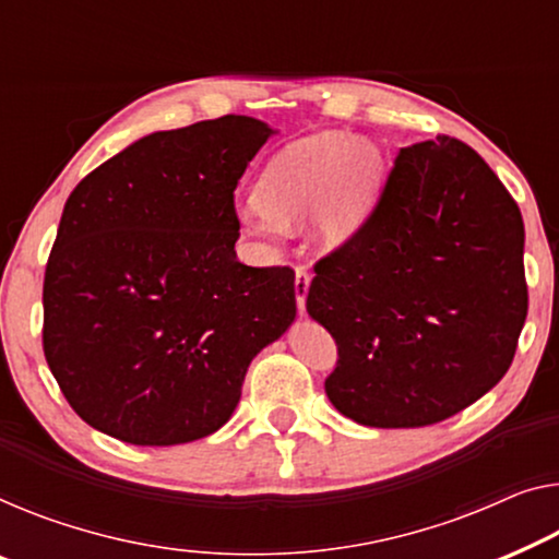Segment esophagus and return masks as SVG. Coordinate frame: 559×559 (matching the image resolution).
<instances>
[{
	"mask_svg": "<svg viewBox=\"0 0 559 559\" xmlns=\"http://www.w3.org/2000/svg\"><path fill=\"white\" fill-rule=\"evenodd\" d=\"M308 286H311V273H308L306 265H296V281H294V288H296V304H298V311H306V296H308Z\"/></svg>",
	"mask_w": 559,
	"mask_h": 559,
	"instance_id": "esophagus-1",
	"label": "esophagus"
}]
</instances>
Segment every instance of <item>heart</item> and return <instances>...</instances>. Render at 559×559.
<instances>
[{"mask_svg":"<svg viewBox=\"0 0 559 559\" xmlns=\"http://www.w3.org/2000/svg\"><path fill=\"white\" fill-rule=\"evenodd\" d=\"M377 182L373 145L336 132L308 138L265 165L255 198L238 205V223L248 236L278 240L288 226L311 218L313 243L331 251L361 226Z\"/></svg>","mask_w":559,"mask_h":559,"instance_id":"1","label":"heart"}]
</instances>
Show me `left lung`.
<instances>
[{
	"instance_id": "8db88e82",
	"label": "left lung",
	"mask_w": 559,
	"mask_h": 559,
	"mask_svg": "<svg viewBox=\"0 0 559 559\" xmlns=\"http://www.w3.org/2000/svg\"><path fill=\"white\" fill-rule=\"evenodd\" d=\"M524 223L462 140L399 150L359 230L313 265L306 311L338 361L336 409L364 427H429L485 396L527 319Z\"/></svg>"
}]
</instances>
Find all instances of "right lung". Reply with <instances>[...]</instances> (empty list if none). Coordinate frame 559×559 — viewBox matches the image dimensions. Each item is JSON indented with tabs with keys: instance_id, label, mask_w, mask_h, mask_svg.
<instances>
[{
	"instance_id": "obj_1",
	"label": "right lung",
	"mask_w": 559,
	"mask_h": 559,
	"mask_svg": "<svg viewBox=\"0 0 559 559\" xmlns=\"http://www.w3.org/2000/svg\"><path fill=\"white\" fill-rule=\"evenodd\" d=\"M271 132L246 115L153 132L67 198L41 348L90 427L138 447L213 435L296 319L294 271L236 258L233 193Z\"/></svg>"
}]
</instances>
